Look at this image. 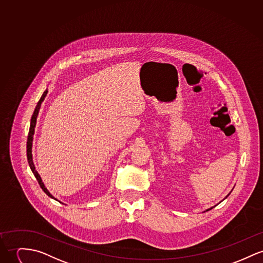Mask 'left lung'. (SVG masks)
Listing matches in <instances>:
<instances>
[{"label":"left lung","instance_id":"left-lung-1","mask_svg":"<svg viewBox=\"0 0 263 263\" xmlns=\"http://www.w3.org/2000/svg\"><path fill=\"white\" fill-rule=\"evenodd\" d=\"M210 209H212V208H210ZM210 209H208V210H210ZM208 210H207V211H208Z\"/></svg>","mask_w":263,"mask_h":263}]
</instances>
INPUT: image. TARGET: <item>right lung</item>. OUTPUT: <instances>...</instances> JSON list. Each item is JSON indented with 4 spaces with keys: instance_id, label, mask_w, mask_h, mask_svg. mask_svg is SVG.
<instances>
[{
    "instance_id": "add662e5",
    "label": "right lung",
    "mask_w": 263,
    "mask_h": 263,
    "mask_svg": "<svg viewBox=\"0 0 263 263\" xmlns=\"http://www.w3.org/2000/svg\"><path fill=\"white\" fill-rule=\"evenodd\" d=\"M47 93H48V91L46 90V91L44 92V94L42 95L40 100H39L38 104H37V106H36V109H35V111H34L33 115H32L31 125H30V130H29V134H28V140H27V158H28V162H29L30 168H31L32 172L34 173V175H35L36 179L38 180V183H39L41 188L43 189V191H44L48 196H50L51 198H54V197L50 194V192L47 190V188L44 186V183L42 182L40 175L38 174V172H37V171H36V169H35V166H34V163H33V158H32V141H33V135H34L35 126H36V121H37V116H38V113H39V110H40L41 104H42V102L44 101V99H45V97H46ZM54 199H55V198H54Z\"/></svg>"
}]
</instances>
